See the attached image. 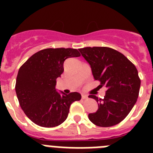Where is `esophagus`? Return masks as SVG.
Here are the masks:
<instances>
[{"instance_id": "1", "label": "esophagus", "mask_w": 153, "mask_h": 153, "mask_svg": "<svg viewBox=\"0 0 153 153\" xmlns=\"http://www.w3.org/2000/svg\"><path fill=\"white\" fill-rule=\"evenodd\" d=\"M87 98H88V97H87V96L85 95V94H82V99H83V100H86V99H87Z\"/></svg>"}]
</instances>
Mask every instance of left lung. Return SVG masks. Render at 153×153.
I'll return each instance as SVG.
<instances>
[{"mask_svg": "<svg viewBox=\"0 0 153 153\" xmlns=\"http://www.w3.org/2000/svg\"><path fill=\"white\" fill-rule=\"evenodd\" d=\"M90 63L100 86L107 88L103 99L90 95L98 102L96 113L88 115L96 126L109 127L122 122L137 101L140 80L135 65L123 53L110 47H87L79 49Z\"/></svg>", "mask_w": 153, "mask_h": 153, "instance_id": "1", "label": "left lung"}]
</instances>
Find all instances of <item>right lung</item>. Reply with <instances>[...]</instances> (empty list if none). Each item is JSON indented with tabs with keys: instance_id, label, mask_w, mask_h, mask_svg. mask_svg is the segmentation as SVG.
<instances>
[{
	"instance_id": "add662e5",
	"label": "right lung",
	"mask_w": 153,
	"mask_h": 153,
	"mask_svg": "<svg viewBox=\"0 0 153 153\" xmlns=\"http://www.w3.org/2000/svg\"><path fill=\"white\" fill-rule=\"evenodd\" d=\"M79 56L74 48H47L32 55L20 67L16 93L21 109L35 124L47 128L60 125L68 117L70 105L80 100L79 93L60 95L55 89L65 60Z\"/></svg>"
}]
</instances>
